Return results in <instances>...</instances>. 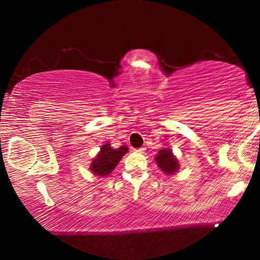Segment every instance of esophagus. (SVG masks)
Here are the masks:
<instances>
[{
	"label": "esophagus",
	"instance_id": "obj_1",
	"mask_svg": "<svg viewBox=\"0 0 260 260\" xmlns=\"http://www.w3.org/2000/svg\"><path fill=\"white\" fill-rule=\"evenodd\" d=\"M144 150H145V148H140V149H136V150H135V151L140 152V154H143Z\"/></svg>",
	"mask_w": 260,
	"mask_h": 260
}]
</instances>
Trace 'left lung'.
<instances>
[{"label":"left lung","mask_w":260,"mask_h":260,"mask_svg":"<svg viewBox=\"0 0 260 260\" xmlns=\"http://www.w3.org/2000/svg\"><path fill=\"white\" fill-rule=\"evenodd\" d=\"M155 162L157 163L158 168L162 170L166 175H173L179 172L180 163L176 156L168 148H163L157 152L155 157Z\"/></svg>","instance_id":"8db88e82"}]
</instances>
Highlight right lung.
Returning <instances> with one entry per match:
<instances>
[{"label":"right lung","instance_id":"obj_1","mask_svg":"<svg viewBox=\"0 0 260 260\" xmlns=\"http://www.w3.org/2000/svg\"><path fill=\"white\" fill-rule=\"evenodd\" d=\"M127 147L122 145V147L113 149L111 144L106 143L101 147V150L97 156L92 159L90 170L91 173L95 176L105 177L112 173V170L116 168L120 159L124 155L126 154Z\"/></svg>","mask_w":260,"mask_h":260}]
</instances>
